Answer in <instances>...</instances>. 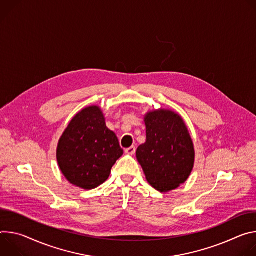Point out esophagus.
Here are the masks:
<instances>
[{
	"label": "esophagus",
	"instance_id": "esophagus-1",
	"mask_svg": "<svg viewBox=\"0 0 256 256\" xmlns=\"http://www.w3.org/2000/svg\"><path fill=\"white\" fill-rule=\"evenodd\" d=\"M135 152H136L135 146H131V148H126V150H125V152H126L127 154H129V156H133V154H135Z\"/></svg>",
	"mask_w": 256,
	"mask_h": 256
}]
</instances>
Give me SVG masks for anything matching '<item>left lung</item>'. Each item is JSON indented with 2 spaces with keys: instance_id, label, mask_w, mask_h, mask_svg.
<instances>
[{
  "instance_id": "obj_1",
  "label": "left lung",
  "mask_w": 256,
  "mask_h": 256,
  "mask_svg": "<svg viewBox=\"0 0 256 256\" xmlns=\"http://www.w3.org/2000/svg\"><path fill=\"white\" fill-rule=\"evenodd\" d=\"M146 144L138 146L136 158L148 182L166 193L189 178L195 162L194 144L188 127L178 112L158 108L144 115Z\"/></svg>"
}]
</instances>
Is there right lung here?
<instances>
[{
	"instance_id": "right-lung-1",
	"label": "right lung",
	"mask_w": 256,
	"mask_h": 256,
	"mask_svg": "<svg viewBox=\"0 0 256 256\" xmlns=\"http://www.w3.org/2000/svg\"><path fill=\"white\" fill-rule=\"evenodd\" d=\"M123 154L117 135L106 125L102 108L90 106L72 118L59 139L56 156L72 185L92 190L108 180Z\"/></svg>"
}]
</instances>
